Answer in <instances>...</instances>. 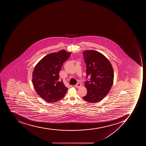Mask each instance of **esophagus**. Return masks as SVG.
Returning <instances> with one entry per match:
<instances>
[{
  "label": "esophagus",
  "mask_w": 146,
  "mask_h": 146,
  "mask_svg": "<svg viewBox=\"0 0 146 146\" xmlns=\"http://www.w3.org/2000/svg\"><path fill=\"white\" fill-rule=\"evenodd\" d=\"M74 86L75 87L77 88H79L81 86V84L80 83H77L76 85H74Z\"/></svg>",
  "instance_id": "obj_1"
}]
</instances>
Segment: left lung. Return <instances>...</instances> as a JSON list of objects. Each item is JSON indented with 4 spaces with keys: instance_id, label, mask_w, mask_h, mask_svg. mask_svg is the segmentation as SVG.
I'll use <instances>...</instances> for the list:
<instances>
[{
    "instance_id": "1",
    "label": "left lung",
    "mask_w": 146,
    "mask_h": 146,
    "mask_svg": "<svg viewBox=\"0 0 146 146\" xmlns=\"http://www.w3.org/2000/svg\"><path fill=\"white\" fill-rule=\"evenodd\" d=\"M86 64V79L84 84L87 88L83 100L91 103L102 100L112 86L114 71L111 64L102 54L94 50L84 51Z\"/></svg>"
}]
</instances>
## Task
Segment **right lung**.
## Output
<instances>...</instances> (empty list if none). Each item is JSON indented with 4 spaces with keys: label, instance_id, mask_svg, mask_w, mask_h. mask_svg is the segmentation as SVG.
<instances>
[{
    "label": "right lung",
    "instance_id": "add662e5",
    "mask_svg": "<svg viewBox=\"0 0 146 146\" xmlns=\"http://www.w3.org/2000/svg\"><path fill=\"white\" fill-rule=\"evenodd\" d=\"M71 52L62 50L44 56L35 67L32 83L38 95L48 103H53L63 98L68 88L59 81V72Z\"/></svg>",
    "mask_w": 146,
    "mask_h": 146
}]
</instances>
